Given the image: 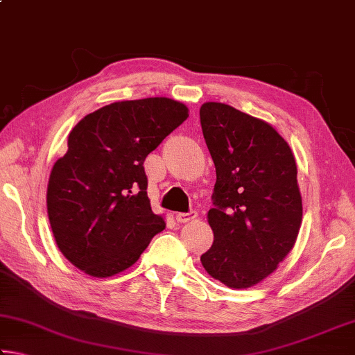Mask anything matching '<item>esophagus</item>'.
I'll return each mask as SVG.
<instances>
[{
    "label": "esophagus",
    "mask_w": 355,
    "mask_h": 355,
    "mask_svg": "<svg viewBox=\"0 0 355 355\" xmlns=\"http://www.w3.org/2000/svg\"><path fill=\"white\" fill-rule=\"evenodd\" d=\"M197 218V213L196 211H189V213H178L175 216L177 222H180V224H184V222H191Z\"/></svg>",
    "instance_id": "34e87169"
}]
</instances>
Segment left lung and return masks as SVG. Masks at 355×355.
Returning a JSON list of instances; mask_svg holds the SVG:
<instances>
[{"label": "left lung", "instance_id": "1", "mask_svg": "<svg viewBox=\"0 0 355 355\" xmlns=\"http://www.w3.org/2000/svg\"><path fill=\"white\" fill-rule=\"evenodd\" d=\"M200 123L216 167L214 241L202 266L228 288L260 284L285 260L302 224L297 166L272 125L218 101L200 106Z\"/></svg>", "mask_w": 355, "mask_h": 355}]
</instances>
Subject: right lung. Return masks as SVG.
<instances>
[{"label": "right lung", "mask_w": 355, "mask_h": 355, "mask_svg": "<svg viewBox=\"0 0 355 355\" xmlns=\"http://www.w3.org/2000/svg\"><path fill=\"white\" fill-rule=\"evenodd\" d=\"M166 97L125 100L87 114L53 166L46 211L67 260L92 277H111L139 257L166 222L147 196L144 161L189 116Z\"/></svg>", "instance_id": "obj_1"}]
</instances>
